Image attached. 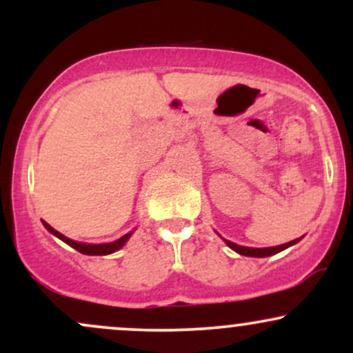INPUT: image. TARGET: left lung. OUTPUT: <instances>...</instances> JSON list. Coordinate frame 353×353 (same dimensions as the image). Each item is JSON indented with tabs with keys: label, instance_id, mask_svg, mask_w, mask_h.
I'll use <instances>...</instances> for the list:
<instances>
[{
	"label": "left lung",
	"instance_id": "left-lung-1",
	"mask_svg": "<svg viewBox=\"0 0 353 353\" xmlns=\"http://www.w3.org/2000/svg\"><path fill=\"white\" fill-rule=\"evenodd\" d=\"M299 241H301V239H295V241H290V242H287V244H282V245L264 247V249H257V247L237 245V244H234V242L225 241V239H224V242L230 247V249L236 250V252L241 254V255H247V257H269V255H274V254H277V252H282V250H285L287 247L297 244Z\"/></svg>",
	"mask_w": 353,
	"mask_h": 353
}]
</instances>
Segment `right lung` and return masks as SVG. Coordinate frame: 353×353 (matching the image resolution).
I'll use <instances>...</instances> for the list:
<instances>
[{
    "label": "right lung",
    "mask_w": 353,
    "mask_h": 353,
    "mask_svg": "<svg viewBox=\"0 0 353 353\" xmlns=\"http://www.w3.org/2000/svg\"><path fill=\"white\" fill-rule=\"evenodd\" d=\"M43 225L46 228L52 236H56L58 239H61L63 242H66L68 245H71L72 249H76L78 252L81 254H86V255H108V254H112L116 252V250H119L121 247H123L125 242H128V239L131 237L132 232L125 234L121 239H117L114 242H108V244H83V242H76V241H71V239H68L66 236H63V234L58 232L56 229H52L48 222L43 221Z\"/></svg>",
    "instance_id": "1"
}]
</instances>
